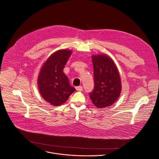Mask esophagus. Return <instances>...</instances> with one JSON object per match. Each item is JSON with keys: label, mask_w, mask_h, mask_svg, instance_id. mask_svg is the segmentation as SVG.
Masks as SVG:
<instances>
[{"label": "esophagus", "mask_w": 159, "mask_h": 159, "mask_svg": "<svg viewBox=\"0 0 159 159\" xmlns=\"http://www.w3.org/2000/svg\"><path fill=\"white\" fill-rule=\"evenodd\" d=\"M76 89L77 90H78V91H82L83 87L82 86H78V87H76Z\"/></svg>", "instance_id": "1"}]
</instances>
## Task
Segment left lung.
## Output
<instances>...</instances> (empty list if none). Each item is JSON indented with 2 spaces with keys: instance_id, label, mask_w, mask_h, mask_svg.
<instances>
[{
  "instance_id": "1",
  "label": "left lung",
  "mask_w": 159,
  "mask_h": 159,
  "mask_svg": "<svg viewBox=\"0 0 159 159\" xmlns=\"http://www.w3.org/2000/svg\"><path fill=\"white\" fill-rule=\"evenodd\" d=\"M94 67V89L89 94L93 104L104 108L114 104L121 92V78L117 66L107 55H92Z\"/></svg>"
}]
</instances>
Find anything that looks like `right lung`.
I'll list each match as a JSON object with an SVG mask.
<instances>
[{
	"mask_svg": "<svg viewBox=\"0 0 159 159\" xmlns=\"http://www.w3.org/2000/svg\"><path fill=\"white\" fill-rule=\"evenodd\" d=\"M72 53L70 50H59L47 58L40 69L38 77L39 91L42 98L52 106L63 104L75 91L63 72Z\"/></svg>",
	"mask_w": 159,
	"mask_h": 159,
	"instance_id": "1",
	"label": "right lung"
}]
</instances>
